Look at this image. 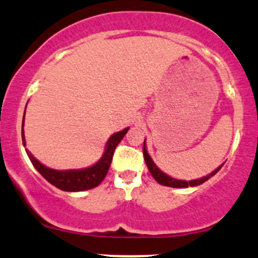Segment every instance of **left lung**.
<instances>
[{"label":"left lung","mask_w":258,"mask_h":258,"mask_svg":"<svg viewBox=\"0 0 258 258\" xmlns=\"http://www.w3.org/2000/svg\"><path fill=\"white\" fill-rule=\"evenodd\" d=\"M143 151H144V158H145V162H146V166L149 168L150 173H151V175L155 178V180L157 181V183H160L162 185H166V186H169V187H187V186H196V185H200L202 183H205V181L208 180V179L211 178V176H213L216 174L217 172H218L219 169H221V167L217 168L216 170H213L212 173H211L210 175L207 176H204V178L201 179H196V180H190V181H185V180H178V179H174L172 178V176L164 174L163 172H161L160 169H158L157 167H156V164L153 163V161L151 160V157L149 156V153H147V150H146V145H145V141H144V146H143Z\"/></svg>","instance_id":"1"}]
</instances>
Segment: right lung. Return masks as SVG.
<instances>
[{"label": "right lung", "mask_w": 258, "mask_h": 258, "mask_svg": "<svg viewBox=\"0 0 258 258\" xmlns=\"http://www.w3.org/2000/svg\"><path fill=\"white\" fill-rule=\"evenodd\" d=\"M25 114V112H24ZM24 119L22 123V139H23V145L25 146V140H24ZM129 128H125L121 130L119 133H115L109 138V140L107 141V147L106 151L103 153V156L101 157V160L97 162L96 164L90 168H86V169H79V170H56L51 169V168L45 167L43 164L40 163L36 158L33 157L30 152L28 150H25L28 153V157L30 158L31 163L34 164V167L36 168L37 172L41 174L48 183L54 185L58 189L63 190V191H84V190L92 189V187H96L97 185L102 183V180L105 179L108 172L109 166H111L112 157H113V153L117 145L120 143L121 139L124 138V135L126 134Z\"/></svg>", "instance_id": "obj_1"}]
</instances>
